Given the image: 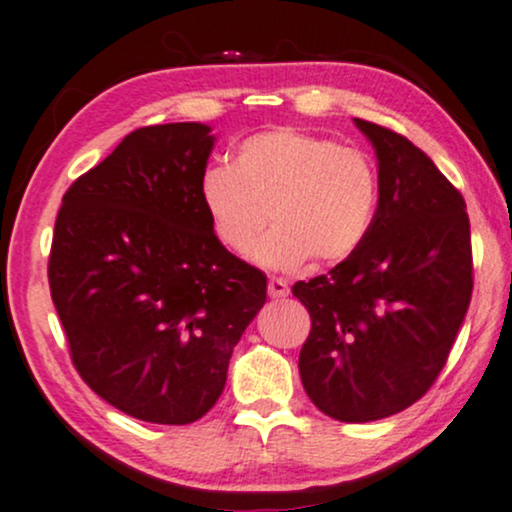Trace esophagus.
Listing matches in <instances>:
<instances>
[{"mask_svg": "<svg viewBox=\"0 0 512 512\" xmlns=\"http://www.w3.org/2000/svg\"><path fill=\"white\" fill-rule=\"evenodd\" d=\"M269 298H274V300H281V298H286L288 293H291V286H288V281L286 279H269Z\"/></svg>", "mask_w": 512, "mask_h": 512, "instance_id": "1", "label": "esophagus"}]
</instances>
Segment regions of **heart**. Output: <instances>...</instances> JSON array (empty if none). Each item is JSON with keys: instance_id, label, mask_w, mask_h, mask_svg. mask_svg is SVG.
Here are the masks:
<instances>
[{"instance_id": "1", "label": "heart", "mask_w": 512, "mask_h": 512, "mask_svg": "<svg viewBox=\"0 0 512 512\" xmlns=\"http://www.w3.org/2000/svg\"><path fill=\"white\" fill-rule=\"evenodd\" d=\"M200 202L214 238L267 269H295L310 257L334 264L365 243L377 209V176L369 159L336 140L279 128L236 147L231 164L200 176Z\"/></svg>"}]
</instances>
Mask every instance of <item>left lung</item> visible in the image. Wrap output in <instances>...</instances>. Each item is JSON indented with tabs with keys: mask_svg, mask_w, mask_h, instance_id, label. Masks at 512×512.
<instances>
[{
	"mask_svg": "<svg viewBox=\"0 0 512 512\" xmlns=\"http://www.w3.org/2000/svg\"><path fill=\"white\" fill-rule=\"evenodd\" d=\"M353 121L377 155V212L353 255L293 286L312 317L298 367L324 415L374 422L410 408L446 365L472 298V245L463 195L432 159Z\"/></svg>",
	"mask_w": 512,
	"mask_h": 512,
	"instance_id": "8db88e82",
	"label": "left lung"
}]
</instances>
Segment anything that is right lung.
<instances>
[{
    "mask_svg": "<svg viewBox=\"0 0 512 512\" xmlns=\"http://www.w3.org/2000/svg\"><path fill=\"white\" fill-rule=\"evenodd\" d=\"M214 143L207 123L138 128L66 190L54 224L49 291L73 365L135 420H200L267 300V276L202 209Z\"/></svg>",
    "mask_w": 512,
    "mask_h": 512,
    "instance_id": "1",
    "label": "right lung"
}]
</instances>
